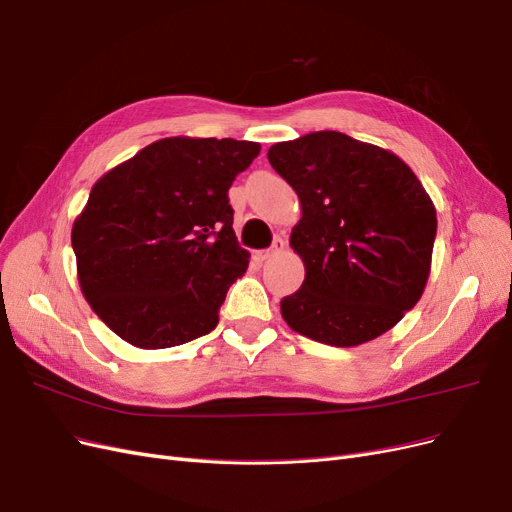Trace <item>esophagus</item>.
<instances>
[{"label": "esophagus", "instance_id": "1", "mask_svg": "<svg viewBox=\"0 0 512 512\" xmlns=\"http://www.w3.org/2000/svg\"><path fill=\"white\" fill-rule=\"evenodd\" d=\"M282 251H285V240L282 238H274V244L270 246V249H266V251H259L257 253V259H270V257H276V255H280Z\"/></svg>", "mask_w": 512, "mask_h": 512}]
</instances>
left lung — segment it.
Masks as SVG:
<instances>
[{
	"mask_svg": "<svg viewBox=\"0 0 512 512\" xmlns=\"http://www.w3.org/2000/svg\"><path fill=\"white\" fill-rule=\"evenodd\" d=\"M268 160L299 196L291 249L304 285L280 301L282 318L314 342H371L418 304L430 276L437 211L392 151L318 130L276 143Z\"/></svg>",
	"mask_w": 512,
	"mask_h": 512,
	"instance_id": "obj_1",
	"label": "left lung"
}]
</instances>
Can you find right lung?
<instances>
[{
	"instance_id": "1",
	"label": "right lung",
	"mask_w": 512,
	"mask_h": 512,
	"mask_svg": "<svg viewBox=\"0 0 512 512\" xmlns=\"http://www.w3.org/2000/svg\"><path fill=\"white\" fill-rule=\"evenodd\" d=\"M261 145L168 137L92 185L73 221L80 289L124 342L160 350L219 323L232 282L249 268L227 198Z\"/></svg>"
}]
</instances>
